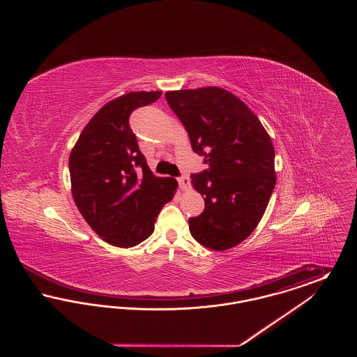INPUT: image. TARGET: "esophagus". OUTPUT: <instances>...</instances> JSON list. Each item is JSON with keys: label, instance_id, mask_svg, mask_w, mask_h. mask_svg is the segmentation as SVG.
<instances>
[{"label": "esophagus", "instance_id": "esophagus-1", "mask_svg": "<svg viewBox=\"0 0 357 357\" xmlns=\"http://www.w3.org/2000/svg\"><path fill=\"white\" fill-rule=\"evenodd\" d=\"M178 182H179V186L182 190H188L190 188V179H188V176H187L186 174H183L182 176H179L178 178Z\"/></svg>", "mask_w": 357, "mask_h": 357}]
</instances>
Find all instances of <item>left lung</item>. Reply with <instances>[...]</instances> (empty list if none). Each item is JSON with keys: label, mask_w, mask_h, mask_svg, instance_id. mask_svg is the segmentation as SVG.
<instances>
[{"label": "left lung", "mask_w": 357, "mask_h": 357, "mask_svg": "<svg viewBox=\"0 0 357 357\" xmlns=\"http://www.w3.org/2000/svg\"><path fill=\"white\" fill-rule=\"evenodd\" d=\"M165 96L185 126L192 151L208 166L191 174L204 210L188 220L190 233L217 252L234 248L253 233L275 186L271 136L255 112L226 89L206 86Z\"/></svg>", "instance_id": "1"}]
</instances>
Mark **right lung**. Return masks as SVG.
Returning <instances> with one entry per match:
<instances>
[{
  "label": "right lung",
  "mask_w": 357,
  "mask_h": 357,
  "mask_svg": "<svg viewBox=\"0 0 357 357\" xmlns=\"http://www.w3.org/2000/svg\"><path fill=\"white\" fill-rule=\"evenodd\" d=\"M162 92H130L107 102L89 120L70 156L72 195L86 223L118 248L150 237L162 207L178 187L174 178L150 170L130 127V115Z\"/></svg>",
  "instance_id": "right-lung-1"
}]
</instances>
